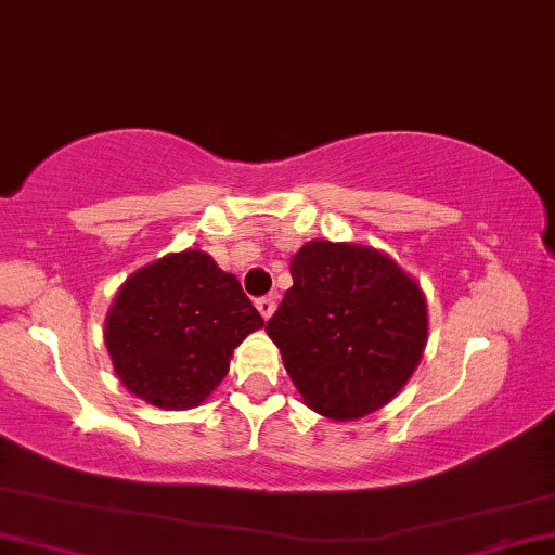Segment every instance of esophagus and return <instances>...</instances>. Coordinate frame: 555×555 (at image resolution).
Segmentation results:
<instances>
[{
    "mask_svg": "<svg viewBox=\"0 0 555 555\" xmlns=\"http://www.w3.org/2000/svg\"><path fill=\"white\" fill-rule=\"evenodd\" d=\"M275 300H272V297H260L258 300V310H260V315L264 318V320H270L272 318V312H275Z\"/></svg>",
    "mask_w": 555,
    "mask_h": 555,
    "instance_id": "obj_1",
    "label": "esophagus"
}]
</instances>
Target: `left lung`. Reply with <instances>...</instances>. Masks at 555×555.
<instances>
[{
  "instance_id": "1",
  "label": "left lung",
  "mask_w": 555,
  "mask_h": 555,
  "mask_svg": "<svg viewBox=\"0 0 555 555\" xmlns=\"http://www.w3.org/2000/svg\"><path fill=\"white\" fill-rule=\"evenodd\" d=\"M264 333L302 403L331 421L388 405L428 345V302L415 278L371 245L310 240L291 260Z\"/></svg>"
}]
</instances>
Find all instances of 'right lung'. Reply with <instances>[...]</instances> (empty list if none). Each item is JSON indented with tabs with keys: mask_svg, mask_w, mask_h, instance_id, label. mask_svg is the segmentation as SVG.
I'll list each match as a JSON object with an SVG mask.
<instances>
[{
	"mask_svg": "<svg viewBox=\"0 0 555 555\" xmlns=\"http://www.w3.org/2000/svg\"><path fill=\"white\" fill-rule=\"evenodd\" d=\"M264 323L232 272L203 250L170 253L119 285L104 345L119 383L163 411L203 405Z\"/></svg>",
	"mask_w": 555,
	"mask_h": 555,
	"instance_id": "obj_1",
	"label": "right lung"
}]
</instances>
